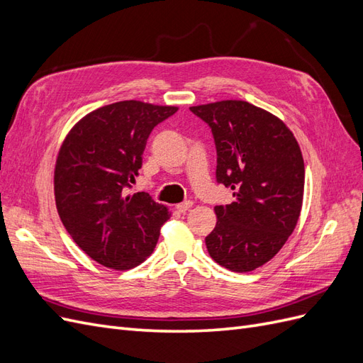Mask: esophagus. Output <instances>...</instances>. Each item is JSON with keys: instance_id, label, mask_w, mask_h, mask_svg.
I'll list each match as a JSON object with an SVG mask.
<instances>
[{"instance_id": "1", "label": "esophagus", "mask_w": 363, "mask_h": 363, "mask_svg": "<svg viewBox=\"0 0 363 363\" xmlns=\"http://www.w3.org/2000/svg\"><path fill=\"white\" fill-rule=\"evenodd\" d=\"M192 206H194L192 201H184V203H180V204L175 206V208H177V211H179L180 213H186Z\"/></svg>"}]
</instances>
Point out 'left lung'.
Here are the masks:
<instances>
[{
  "label": "left lung",
  "mask_w": 363,
  "mask_h": 363,
  "mask_svg": "<svg viewBox=\"0 0 363 363\" xmlns=\"http://www.w3.org/2000/svg\"><path fill=\"white\" fill-rule=\"evenodd\" d=\"M189 108L212 128L216 180L235 196L215 207L208 255L230 271H255L277 255L298 223L304 194L298 142L280 118L242 100Z\"/></svg>",
  "instance_id": "left-lung-1"
}]
</instances>
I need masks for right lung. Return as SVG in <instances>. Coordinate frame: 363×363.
<instances>
[{"instance_id": "add662e5", "label": "right lung", "mask_w": 363, "mask_h": 363, "mask_svg": "<svg viewBox=\"0 0 363 363\" xmlns=\"http://www.w3.org/2000/svg\"><path fill=\"white\" fill-rule=\"evenodd\" d=\"M177 111L136 100L107 104L84 115L62 142L54 168L57 212L74 242L103 267L127 271L155 251L169 208L127 189L151 130Z\"/></svg>"}]
</instances>
